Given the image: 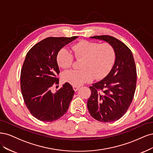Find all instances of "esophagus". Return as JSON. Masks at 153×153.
<instances>
[{"mask_svg":"<svg viewBox=\"0 0 153 153\" xmlns=\"http://www.w3.org/2000/svg\"><path fill=\"white\" fill-rule=\"evenodd\" d=\"M79 86H73V89L75 91H77L79 90Z\"/></svg>","mask_w":153,"mask_h":153,"instance_id":"obj_1","label":"esophagus"}]
</instances>
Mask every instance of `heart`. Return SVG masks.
<instances>
[{
	"mask_svg": "<svg viewBox=\"0 0 153 153\" xmlns=\"http://www.w3.org/2000/svg\"><path fill=\"white\" fill-rule=\"evenodd\" d=\"M74 56L82 60L81 70H71L64 72L63 80L73 86H81L93 78L100 79L109 72L115 60V51L109 43L81 41L72 46ZM74 56L66 48L60 49L57 53L56 62L63 69L73 65Z\"/></svg>",
	"mask_w": 153,
	"mask_h": 153,
	"instance_id": "b5f03b06",
	"label": "heart"
}]
</instances>
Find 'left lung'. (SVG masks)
Listing matches in <instances>:
<instances>
[{"label": "left lung", "mask_w": 153, "mask_h": 153, "mask_svg": "<svg viewBox=\"0 0 153 153\" xmlns=\"http://www.w3.org/2000/svg\"><path fill=\"white\" fill-rule=\"evenodd\" d=\"M91 39L109 43L115 51V62L102 80L90 87L91 94L87 107L91 116L103 123L116 121L124 115L134 98L137 70L130 49L116 38L97 36Z\"/></svg>", "instance_id": "1"}]
</instances>
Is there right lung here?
<instances>
[{
	"label": "right lung",
	"instance_id": "add662e5",
	"mask_svg": "<svg viewBox=\"0 0 153 153\" xmlns=\"http://www.w3.org/2000/svg\"><path fill=\"white\" fill-rule=\"evenodd\" d=\"M77 37H48L27 54L21 71L22 93L28 109L39 120L54 121L68 109L74 93L72 86L65 82L55 93L51 92V88L59 82L58 52Z\"/></svg>",
	"mask_w": 153,
	"mask_h": 153
}]
</instances>
